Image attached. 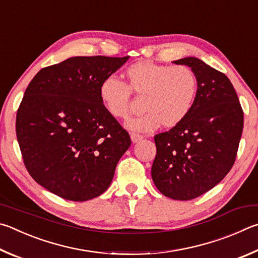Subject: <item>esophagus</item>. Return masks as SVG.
Segmentation results:
<instances>
[{
    "mask_svg": "<svg viewBox=\"0 0 258 258\" xmlns=\"http://www.w3.org/2000/svg\"><path fill=\"white\" fill-rule=\"evenodd\" d=\"M130 137H132L133 143H137V142L141 141V139H143L142 135H139L137 133H132V134H130Z\"/></svg>",
    "mask_w": 258,
    "mask_h": 258,
    "instance_id": "34e87169",
    "label": "esophagus"
}]
</instances>
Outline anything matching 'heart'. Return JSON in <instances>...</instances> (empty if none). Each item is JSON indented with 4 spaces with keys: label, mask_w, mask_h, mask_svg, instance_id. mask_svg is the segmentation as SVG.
<instances>
[{
    "label": "heart",
    "mask_w": 258,
    "mask_h": 258,
    "mask_svg": "<svg viewBox=\"0 0 258 258\" xmlns=\"http://www.w3.org/2000/svg\"><path fill=\"white\" fill-rule=\"evenodd\" d=\"M125 78L126 84L113 77L105 79L99 95L107 111L120 119L128 115L132 92L143 98L145 111L126 122L132 130L148 133L161 124L172 128L186 119L195 103L198 79L187 66L138 62L126 68Z\"/></svg>",
    "instance_id": "heart-1"
}]
</instances>
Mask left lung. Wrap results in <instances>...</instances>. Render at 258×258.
I'll return each mask as SVG.
<instances>
[{
  "mask_svg": "<svg viewBox=\"0 0 258 258\" xmlns=\"http://www.w3.org/2000/svg\"><path fill=\"white\" fill-rule=\"evenodd\" d=\"M190 67L198 79L191 111L169 132L154 136L152 178L164 196L190 201L216 186L233 166L243 128V112L231 81L197 57Z\"/></svg>",
  "mask_w": 258,
  "mask_h": 258,
  "instance_id": "left-lung-1",
  "label": "left lung"
}]
</instances>
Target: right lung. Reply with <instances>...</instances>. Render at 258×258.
<instances>
[{"instance_id": "right-lung-1", "label": "right lung", "mask_w": 258, "mask_h": 258, "mask_svg": "<svg viewBox=\"0 0 258 258\" xmlns=\"http://www.w3.org/2000/svg\"><path fill=\"white\" fill-rule=\"evenodd\" d=\"M129 56H75L43 68L18 108L16 133L27 171L68 201L106 190L132 141L103 104L102 83Z\"/></svg>"}]
</instances>
